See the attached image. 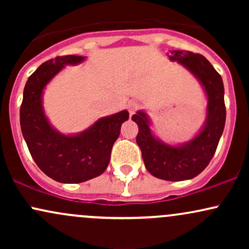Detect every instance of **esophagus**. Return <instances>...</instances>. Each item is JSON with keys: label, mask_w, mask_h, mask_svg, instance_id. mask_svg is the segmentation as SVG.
Listing matches in <instances>:
<instances>
[{"label": "esophagus", "mask_w": 249, "mask_h": 249, "mask_svg": "<svg viewBox=\"0 0 249 249\" xmlns=\"http://www.w3.org/2000/svg\"><path fill=\"white\" fill-rule=\"evenodd\" d=\"M139 108V103L136 101H130L127 103V110L130 112V115H133L137 110Z\"/></svg>", "instance_id": "esophagus-1"}]
</instances>
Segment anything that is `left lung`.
Here are the masks:
<instances>
[{"label": "left lung", "instance_id": "8db88e82", "mask_svg": "<svg viewBox=\"0 0 249 249\" xmlns=\"http://www.w3.org/2000/svg\"><path fill=\"white\" fill-rule=\"evenodd\" d=\"M168 57L190 70L206 91L207 117L204 127L192 141L172 146L153 136L145 112L138 111L132 116V121L138 125L136 141L148 172L159 179L181 181L201 173L215 153L226 122L225 90L221 76L200 53L172 50Z\"/></svg>", "mask_w": 249, "mask_h": 249}]
</instances>
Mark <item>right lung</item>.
<instances>
[{
	"label": "right lung",
	"instance_id": "add662e5",
	"mask_svg": "<svg viewBox=\"0 0 249 249\" xmlns=\"http://www.w3.org/2000/svg\"><path fill=\"white\" fill-rule=\"evenodd\" d=\"M83 56H58L49 59L28 78L19 110L22 134L29 152L51 179L64 184L90 180L107 170L111 150L128 119L126 110L98 119L92 126L75 136H65L48 122L42 107L45 85L68 64H78Z\"/></svg>",
	"mask_w": 249,
	"mask_h": 249
}]
</instances>
